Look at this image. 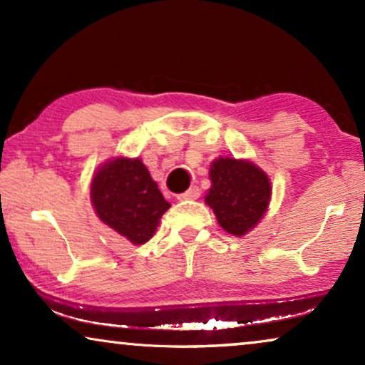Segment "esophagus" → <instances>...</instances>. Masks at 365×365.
Returning <instances> with one entry per match:
<instances>
[{"mask_svg":"<svg viewBox=\"0 0 365 365\" xmlns=\"http://www.w3.org/2000/svg\"><path fill=\"white\" fill-rule=\"evenodd\" d=\"M199 196H201V189H199L197 186H192V187H189L186 192L178 194V199L179 201H192V199H197Z\"/></svg>","mask_w":365,"mask_h":365,"instance_id":"1","label":"esophagus"}]
</instances>
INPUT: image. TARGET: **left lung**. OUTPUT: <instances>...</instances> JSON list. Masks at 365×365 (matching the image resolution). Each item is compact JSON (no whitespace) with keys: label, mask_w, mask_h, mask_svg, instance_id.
Here are the masks:
<instances>
[{"label":"left lung","mask_w":365,"mask_h":365,"mask_svg":"<svg viewBox=\"0 0 365 365\" xmlns=\"http://www.w3.org/2000/svg\"><path fill=\"white\" fill-rule=\"evenodd\" d=\"M211 187L204 202L224 231L246 236L261 222L272 196L271 179L249 159L219 156L209 166Z\"/></svg>","instance_id":"1"}]
</instances>
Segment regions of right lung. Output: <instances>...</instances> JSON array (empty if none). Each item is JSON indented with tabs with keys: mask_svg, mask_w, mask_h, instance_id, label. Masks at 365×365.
I'll return each instance as SVG.
<instances>
[{
	"mask_svg": "<svg viewBox=\"0 0 365 365\" xmlns=\"http://www.w3.org/2000/svg\"><path fill=\"white\" fill-rule=\"evenodd\" d=\"M89 196L99 221L136 246L154 236L171 207L139 158L116 156L103 163L93 174Z\"/></svg>",
	"mask_w": 365,
	"mask_h": 365,
	"instance_id": "add662e5",
	"label": "right lung"
}]
</instances>
